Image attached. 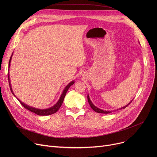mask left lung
<instances>
[{"instance_id":"1","label":"left lung","mask_w":157,"mask_h":157,"mask_svg":"<svg viewBox=\"0 0 157 157\" xmlns=\"http://www.w3.org/2000/svg\"><path fill=\"white\" fill-rule=\"evenodd\" d=\"M87 98H88V103H89V104H90V107H91L92 109L94 111H95V112L98 113H104V114H108V113H112V111H104V110H102V109H99V108H97V107H96L95 105H94V104L92 102L91 100L90 99V97H89L88 94V97H87ZM132 101H133V100H132ZM132 101H131V102H130V103H128L127 105H125V106L122 107V108H120V109H116V110H114V111H118V110H120V109H125V108H127V106H128V105L132 102Z\"/></svg>"}]
</instances>
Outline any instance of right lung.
<instances>
[{
  "label": "right lung",
  "mask_w": 157,
  "mask_h": 157,
  "mask_svg": "<svg viewBox=\"0 0 157 157\" xmlns=\"http://www.w3.org/2000/svg\"><path fill=\"white\" fill-rule=\"evenodd\" d=\"M12 55H13V54H12ZM12 55H11V58H10V62H9V68H10V63H11V59H12ZM8 76H9V74H8ZM8 80H9V83H10V87L11 91L12 94H13V95H14V97H16L15 95L14 94L13 92L12 88H11V81H10V76H8ZM74 83V81H71L70 83H69L67 86H66L64 90H63V92H62V95H61V97H60V99L59 100V101H58V102H56V104H55L53 106L51 107V108H48V109H37V108H32V107L29 106V105H27V104H25V103L22 102L21 101H20V100L18 99V98H17V99L19 101V102H20V104H21L25 109H27L30 111L31 112L34 113H35V114H37V115H39V116H48V115H50V114H52L55 113L59 109V108H60L62 104V103H63V99H64V98H65V95H66V93H67V90H69V88H70V86H71V85H72Z\"/></svg>",
  "instance_id": "add662e5"
}]
</instances>
